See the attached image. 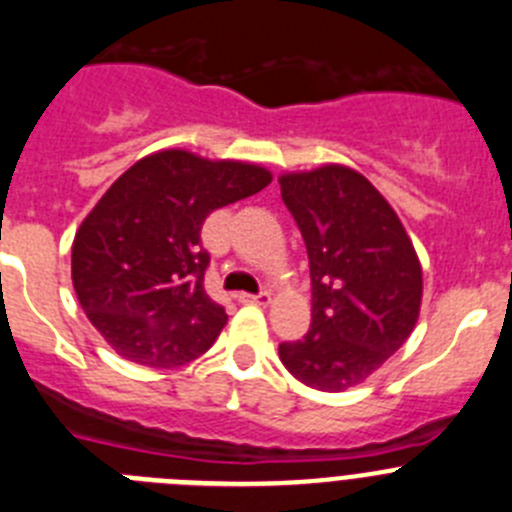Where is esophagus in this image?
Instances as JSON below:
<instances>
[{
  "label": "esophagus",
  "instance_id": "34e87169",
  "mask_svg": "<svg viewBox=\"0 0 512 512\" xmlns=\"http://www.w3.org/2000/svg\"><path fill=\"white\" fill-rule=\"evenodd\" d=\"M239 303H255V306H267L270 303V293L267 290H260V293H239Z\"/></svg>",
  "mask_w": 512,
  "mask_h": 512
}]
</instances>
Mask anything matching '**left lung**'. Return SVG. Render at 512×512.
I'll return each instance as SVG.
<instances>
[{
	"label": "left lung",
	"instance_id": "8db88e82",
	"mask_svg": "<svg viewBox=\"0 0 512 512\" xmlns=\"http://www.w3.org/2000/svg\"><path fill=\"white\" fill-rule=\"evenodd\" d=\"M280 196L311 267V329L280 344V362L308 388H354L411 336L421 262L398 214L357 170L324 165L288 173Z\"/></svg>",
	"mask_w": 512,
	"mask_h": 512
}]
</instances>
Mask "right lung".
Segmentation results:
<instances>
[{
  "label": "right lung",
  "instance_id": "add662e5",
  "mask_svg": "<svg viewBox=\"0 0 512 512\" xmlns=\"http://www.w3.org/2000/svg\"><path fill=\"white\" fill-rule=\"evenodd\" d=\"M270 181L257 165L163 150L112 183L78 227L71 275L78 303L119 357L170 370L216 342L227 313L204 290L211 257L201 227Z\"/></svg>",
  "mask_w": 512,
  "mask_h": 512
}]
</instances>
